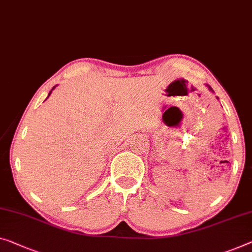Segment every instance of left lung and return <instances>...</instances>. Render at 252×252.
Returning <instances> with one entry per match:
<instances>
[{
	"label": "left lung",
	"instance_id": "left-lung-1",
	"mask_svg": "<svg viewBox=\"0 0 252 252\" xmlns=\"http://www.w3.org/2000/svg\"><path fill=\"white\" fill-rule=\"evenodd\" d=\"M206 86H207V88L210 90V92H212V93H214V90L212 89V87H210V86L209 85H206ZM217 99H219V97H217Z\"/></svg>",
	"mask_w": 252,
	"mask_h": 252
}]
</instances>
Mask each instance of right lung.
<instances>
[{
    "mask_svg": "<svg viewBox=\"0 0 252 252\" xmlns=\"http://www.w3.org/2000/svg\"><path fill=\"white\" fill-rule=\"evenodd\" d=\"M55 87H56V86H54V87L53 88H52V90H51V92H50V94H48V96H47V98H48V97H50V95H51V94H52V92H53V90L55 89Z\"/></svg>",
    "mask_w": 252,
    "mask_h": 252,
    "instance_id": "right-lung-1",
    "label": "right lung"
}]
</instances>
